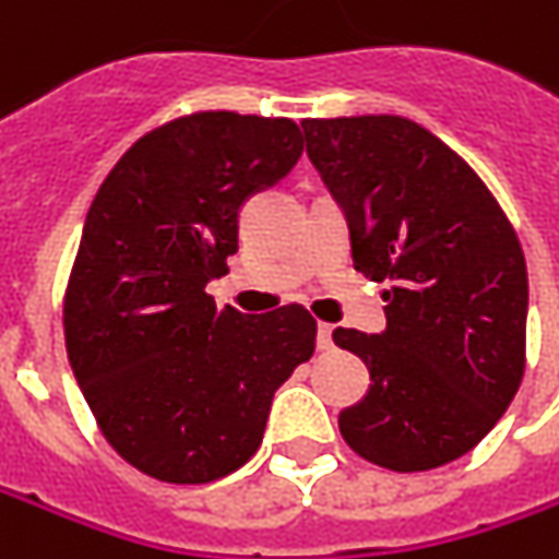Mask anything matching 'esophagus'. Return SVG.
I'll return each instance as SVG.
<instances>
[{"label": "esophagus", "mask_w": 559, "mask_h": 559, "mask_svg": "<svg viewBox=\"0 0 559 559\" xmlns=\"http://www.w3.org/2000/svg\"><path fill=\"white\" fill-rule=\"evenodd\" d=\"M317 345L320 348H333V326L330 323H320L317 326Z\"/></svg>", "instance_id": "34e87169"}]
</instances>
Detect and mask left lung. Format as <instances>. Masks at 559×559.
I'll list each match as a JSON object with an SVG mask.
<instances>
[{
	"label": "left lung",
	"mask_w": 559,
	"mask_h": 559,
	"mask_svg": "<svg viewBox=\"0 0 559 559\" xmlns=\"http://www.w3.org/2000/svg\"><path fill=\"white\" fill-rule=\"evenodd\" d=\"M308 158L345 207L355 270L382 292L385 333L335 330L370 370L338 414L364 461L419 473L473 451L526 373L523 246L479 174L395 115L301 120Z\"/></svg>",
	"instance_id": "obj_1"
}]
</instances>
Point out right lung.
<instances>
[{
  "instance_id": "right-lung-1",
  "label": "right lung",
  "mask_w": 559,
  "mask_h": 559,
  "mask_svg": "<svg viewBox=\"0 0 559 559\" xmlns=\"http://www.w3.org/2000/svg\"><path fill=\"white\" fill-rule=\"evenodd\" d=\"M289 118L195 111L136 140L90 204L64 345L105 441L174 485L229 476L264 439L273 392L313 355L301 305L217 308L204 292L239 248V207L301 158Z\"/></svg>"
}]
</instances>
